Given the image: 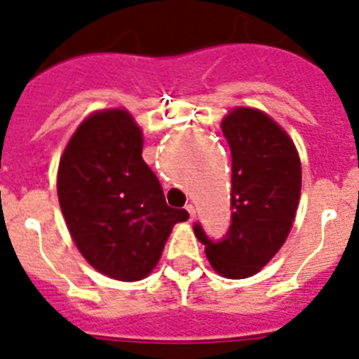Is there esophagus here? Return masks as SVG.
<instances>
[{
	"label": "esophagus",
	"mask_w": 359,
	"mask_h": 359,
	"mask_svg": "<svg viewBox=\"0 0 359 359\" xmlns=\"http://www.w3.org/2000/svg\"><path fill=\"white\" fill-rule=\"evenodd\" d=\"M186 210L190 214V222H194L196 219V207L194 205H186Z\"/></svg>",
	"instance_id": "obj_1"
}]
</instances>
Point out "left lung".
I'll use <instances>...</instances> for the list:
<instances>
[{"instance_id":"left-lung-1","label":"left lung","mask_w":359,"mask_h":359,"mask_svg":"<svg viewBox=\"0 0 359 359\" xmlns=\"http://www.w3.org/2000/svg\"><path fill=\"white\" fill-rule=\"evenodd\" d=\"M233 156V222L222 242L194 227L214 272L229 279L255 276L289 236L300 203L302 163L294 141L268 114L238 106L222 119Z\"/></svg>"}]
</instances>
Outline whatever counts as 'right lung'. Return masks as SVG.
Returning a JSON list of instances; mask_svg holds the SVG:
<instances>
[{"mask_svg": "<svg viewBox=\"0 0 359 359\" xmlns=\"http://www.w3.org/2000/svg\"><path fill=\"white\" fill-rule=\"evenodd\" d=\"M143 132L128 109L93 111L65 147L57 197L69 233L97 272L140 281L156 268L184 208L165 203L143 162Z\"/></svg>", "mask_w": 359, "mask_h": 359, "instance_id": "obj_1", "label": "right lung"}]
</instances>
